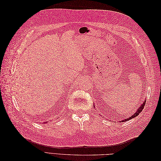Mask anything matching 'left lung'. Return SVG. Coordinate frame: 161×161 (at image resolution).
Wrapping results in <instances>:
<instances>
[{"instance_id": "left-lung-1", "label": "left lung", "mask_w": 161, "mask_h": 161, "mask_svg": "<svg viewBox=\"0 0 161 161\" xmlns=\"http://www.w3.org/2000/svg\"><path fill=\"white\" fill-rule=\"evenodd\" d=\"M145 103H146V102L144 101V103H143L142 105H141L139 107L138 109L137 110V111H136L135 114H133L132 115H131V117H130L129 118H126L125 119H124V120H122V121H121V122H123V121H128L129 119H132V118H136V116L138 115H139V114H140V112L142 111V109H143V108H144V106L145 105ZM120 122H121V121H120Z\"/></svg>"}]
</instances>
